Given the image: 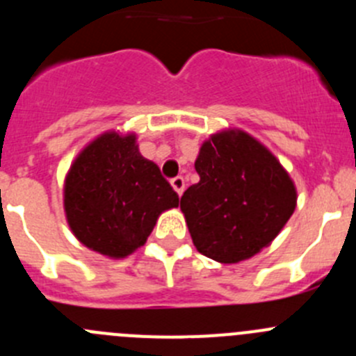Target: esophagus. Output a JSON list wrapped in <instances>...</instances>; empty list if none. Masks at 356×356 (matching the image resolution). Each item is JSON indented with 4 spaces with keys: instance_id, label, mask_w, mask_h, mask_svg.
<instances>
[{
    "instance_id": "1",
    "label": "esophagus",
    "mask_w": 356,
    "mask_h": 356,
    "mask_svg": "<svg viewBox=\"0 0 356 356\" xmlns=\"http://www.w3.org/2000/svg\"><path fill=\"white\" fill-rule=\"evenodd\" d=\"M170 184H172V188L175 189V193H177L179 196H182V193H184V189H186V181H184V177H181V175H177V177L172 179Z\"/></svg>"
}]
</instances>
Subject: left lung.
I'll return each instance as SVG.
<instances>
[{"mask_svg": "<svg viewBox=\"0 0 356 356\" xmlns=\"http://www.w3.org/2000/svg\"><path fill=\"white\" fill-rule=\"evenodd\" d=\"M198 184L181 198L193 243L204 257L238 264L268 246L296 207L288 172L264 145L243 131L203 143L195 163Z\"/></svg>", "mask_w": 356, "mask_h": 356, "instance_id": "8db88e82", "label": "left lung"}]
</instances>
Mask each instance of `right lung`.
Here are the masks:
<instances>
[{
	"mask_svg": "<svg viewBox=\"0 0 356 356\" xmlns=\"http://www.w3.org/2000/svg\"><path fill=\"white\" fill-rule=\"evenodd\" d=\"M65 213L75 238L92 251L124 258L143 246L179 195L139 153L136 136L106 132L75 158L65 179Z\"/></svg>",
	"mask_w": 356,
	"mask_h": 356,
	"instance_id": "right-lung-1",
	"label": "right lung"
}]
</instances>
